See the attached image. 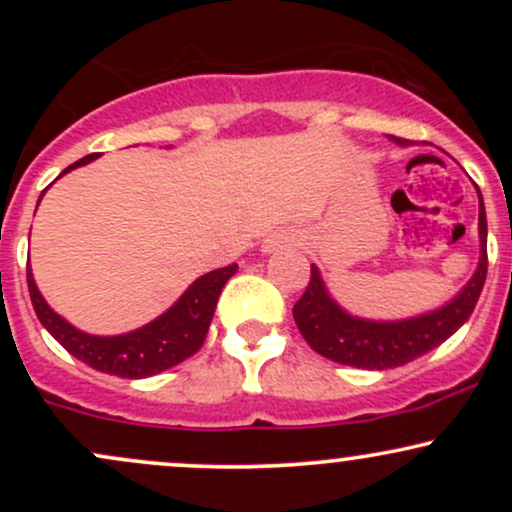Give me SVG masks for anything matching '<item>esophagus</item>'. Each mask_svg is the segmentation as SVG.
<instances>
[{
    "mask_svg": "<svg viewBox=\"0 0 512 512\" xmlns=\"http://www.w3.org/2000/svg\"><path fill=\"white\" fill-rule=\"evenodd\" d=\"M293 243H296V240H293V236H289V233H274V236H269L262 243V252H274L279 248H289V245H293Z\"/></svg>",
    "mask_w": 512,
    "mask_h": 512,
    "instance_id": "34e87169",
    "label": "esophagus"
}]
</instances>
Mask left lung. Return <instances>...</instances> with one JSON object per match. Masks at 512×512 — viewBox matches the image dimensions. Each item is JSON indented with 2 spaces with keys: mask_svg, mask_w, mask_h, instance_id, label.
I'll use <instances>...</instances> for the list:
<instances>
[{
  "mask_svg": "<svg viewBox=\"0 0 512 512\" xmlns=\"http://www.w3.org/2000/svg\"><path fill=\"white\" fill-rule=\"evenodd\" d=\"M399 146H407L404 139H395ZM479 192V190H477ZM479 248L481 257L477 272L464 284V289L445 303L443 308L431 313L409 317V320H363V317L349 315L342 305L330 296L320 269L310 267V284L298 303L293 305V320L310 349L330 361L356 366L366 370L397 368L414 358L428 354L452 337L472 315L481 289L486 281V211L484 199L479 192Z\"/></svg>",
  "mask_w": 512,
  "mask_h": 512,
  "instance_id": "obj_1",
  "label": "left lung"
}]
</instances>
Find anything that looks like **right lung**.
<instances>
[{
	"label": "right lung",
	"instance_id": "1",
	"mask_svg": "<svg viewBox=\"0 0 512 512\" xmlns=\"http://www.w3.org/2000/svg\"><path fill=\"white\" fill-rule=\"evenodd\" d=\"M96 158L98 154L79 158L72 166L64 168L62 175L79 166H86V163L96 161ZM236 269L238 264H228V267L214 269V272L199 276L197 281H192L190 289L182 293L178 301L170 305L166 313L158 315L154 322H149V325L139 327L134 332L117 334V337H96V334L76 330L74 325H69L62 315H57L45 303L38 286H35L31 267H28L26 279L33 310L38 315L40 325L69 354L84 361L86 366L101 370V373L120 375V378H151V375L163 373V370L178 366L185 358L197 354L199 346L207 339L221 289L236 274Z\"/></svg>",
	"mask_w": 512,
	"mask_h": 512
}]
</instances>
